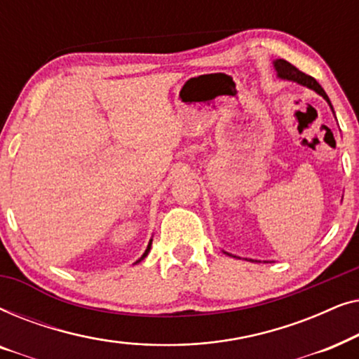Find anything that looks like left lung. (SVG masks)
<instances>
[{"label": "left lung", "instance_id": "left-lung-1", "mask_svg": "<svg viewBox=\"0 0 359 359\" xmlns=\"http://www.w3.org/2000/svg\"><path fill=\"white\" fill-rule=\"evenodd\" d=\"M274 68H276L278 75L281 76V78H284V80L297 81V83H301V85H304V86L311 88V90H313L316 93H318V95H320V96L325 97V100L328 101V104H330V100H328L327 93L323 91V88L320 85H318L316 78L306 75V73H302L301 70H299V68L291 65V63L286 62V60H283V58H278V60L274 62Z\"/></svg>", "mask_w": 359, "mask_h": 359}]
</instances>
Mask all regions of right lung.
Instances as JSON below:
<instances>
[{"label": "right lung", "mask_w": 359, "mask_h": 359, "mask_svg": "<svg viewBox=\"0 0 359 359\" xmlns=\"http://www.w3.org/2000/svg\"><path fill=\"white\" fill-rule=\"evenodd\" d=\"M150 247H151V242L149 243V247H147V250H145V253H144V255H142V258H140V259H144V258L147 257V255H149V252H150ZM140 259H139V262H140Z\"/></svg>", "instance_id": "1"}]
</instances>
